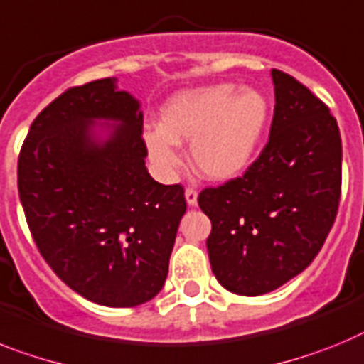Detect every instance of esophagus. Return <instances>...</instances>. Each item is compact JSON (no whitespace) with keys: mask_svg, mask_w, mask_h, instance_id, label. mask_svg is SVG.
Returning a JSON list of instances; mask_svg holds the SVG:
<instances>
[{"mask_svg":"<svg viewBox=\"0 0 364 364\" xmlns=\"http://www.w3.org/2000/svg\"><path fill=\"white\" fill-rule=\"evenodd\" d=\"M185 198H186V203L192 205V207H194V205L198 203V191H196L194 186H186Z\"/></svg>","mask_w":364,"mask_h":364,"instance_id":"esophagus-1","label":"esophagus"}]
</instances>
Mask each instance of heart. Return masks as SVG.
Listing matches in <instances>:
<instances>
[{"instance_id": "1", "label": "heart", "mask_w": 364, "mask_h": 364, "mask_svg": "<svg viewBox=\"0 0 364 364\" xmlns=\"http://www.w3.org/2000/svg\"><path fill=\"white\" fill-rule=\"evenodd\" d=\"M269 119V102L257 90L223 82L185 91L161 113V128L144 135L148 156L163 176L181 166L178 143L191 141L192 163L205 178L230 179L249 163Z\"/></svg>"}]
</instances>
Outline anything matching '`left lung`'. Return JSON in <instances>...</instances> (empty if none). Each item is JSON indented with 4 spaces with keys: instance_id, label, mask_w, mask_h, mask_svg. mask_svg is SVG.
<instances>
[{
    "instance_id": "left-lung-1",
    "label": "left lung",
    "mask_w": 364,
    "mask_h": 364,
    "mask_svg": "<svg viewBox=\"0 0 364 364\" xmlns=\"http://www.w3.org/2000/svg\"><path fill=\"white\" fill-rule=\"evenodd\" d=\"M269 141L247 170L198 196L213 229L214 277L258 296L291 280L317 257L339 210L343 144L330 107L291 75L273 69Z\"/></svg>"
}]
</instances>
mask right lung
Listing matches in <instances>:
<instances>
[{
    "label": "right lung",
    "instance_id": "right-lung-1",
    "mask_svg": "<svg viewBox=\"0 0 364 364\" xmlns=\"http://www.w3.org/2000/svg\"><path fill=\"white\" fill-rule=\"evenodd\" d=\"M95 118L121 120L106 144ZM143 113L112 78L65 90L31 124L18 157V191L43 260L84 299L134 308L161 291L179 221L181 185L144 166Z\"/></svg>",
    "mask_w": 364,
    "mask_h": 364
}]
</instances>
